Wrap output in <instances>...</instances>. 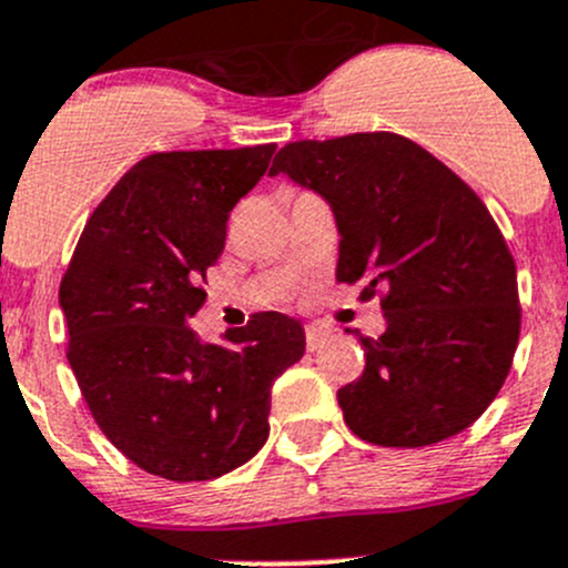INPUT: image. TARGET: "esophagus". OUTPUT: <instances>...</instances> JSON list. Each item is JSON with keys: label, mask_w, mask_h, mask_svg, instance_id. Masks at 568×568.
Here are the masks:
<instances>
[{"label": "esophagus", "mask_w": 568, "mask_h": 568, "mask_svg": "<svg viewBox=\"0 0 568 568\" xmlns=\"http://www.w3.org/2000/svg\"><path fill=\"white\" fill-rule=\"evenodd\" d=\"M326 341H329V332L321 329V326H307V329H305V346H307V352H316V348L324 346Z\"/></svg>", "instance_id": "34e87169"}]
</instances>
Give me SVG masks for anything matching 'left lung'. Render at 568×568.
<instances>
[{
    "label": "left lung",
    "mask_w": 568,
    "mask_h": 568,
    "mask_svg": "<svg viewBox=\"0 0 568 568\" xmlns=\"http://www.w3.org/2000/svg\"><path fill=\"white\" fill-rule=\"evenodd\" d=\"M272 175L316 189L341 231L337 283L379 296L387 329L359 337L365 371L337 390L365 443L423 448L473 426L519 343L517 263L484 200L393 131L280 148Z\"/></svg>",
    "instance_id": "1"
}]
</instances>
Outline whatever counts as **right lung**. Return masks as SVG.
Segmentation results:
<instances>
[{
    "instance_id": "obj_1",
    "label": "right lung",
    "mask_w": 568,
    "mask_h": 568,
    "mask_svg": "<svg viewBox=\"0 0 568 568\" xmlns=\"http://www.w3.org/2000/svg\"><path fill=\"white\" fill-rule=\"evenodd\" d=\"M274 148L151 153L95 205L62 274L65 354L84 404L109 443L159 478L211 480L252 459L274 379L305 354L302 324L283 313L225 332L231 346L189 326L227 216Z\"/></svg>"
}]
</instances>
